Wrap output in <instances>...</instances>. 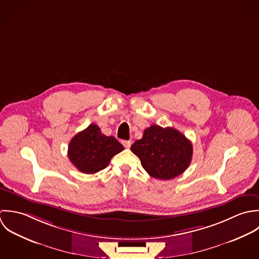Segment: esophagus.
Instances as JSON below:
<instances>
[{
    "mask_svg": "<svg viewBox=\"0 0 259 259\" xmlns=\"http://www.w3.org/2000/svg\"><path fill=\"white\" fill-rule=\"evenodd\" d=\"M122 144L124 145L125 148H130V147H131V144H132V141H130V140H123V141H122Z\"/></svg>",
    "mask_w": 259,
    "mask_h": 259,
    "instance_id": "esophagus-1",
    "label": "esophagus"
}]
</instances>
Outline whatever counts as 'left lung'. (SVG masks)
<instances>
[{"instance_id":"left-lung-1","label":"left lung","mask_w":259,"mask_h":259,"mask_svg":"<svg viewBox=\"0 0 259 259\" xmlns=\"http://www.w3.org/2000/svg\"><path fill=\"white\" fill-rule=\"evenodd\" d=\"M142 167L156 179L169 180L182 174L191 163L192 143L178 130L152 125L131 146Z\"/></svg>"}]
</instances>
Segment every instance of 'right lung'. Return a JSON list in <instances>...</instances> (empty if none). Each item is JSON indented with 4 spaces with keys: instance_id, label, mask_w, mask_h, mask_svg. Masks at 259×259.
Listing matches in <instances>:
<instances>
[{
    "instance_id": "add662e5",
    "label": "right lung",
    "mask_w": 259,
    "mask_h": 259,
    "mask_svg": "<svg viewBox=\"0 0 259 259\" xmlns=\"http://www.w3.org/2000/svg\"><path fill=\"white\" fill-rule=\"evenodd\" d=\"M124 150L113 136L102 134L96 124H90L69 143L68 157L81 172L94 174L106 168L111 158Z\"/></svg>"
}]
</instances>
